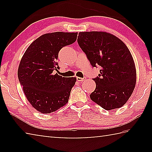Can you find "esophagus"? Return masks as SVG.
Listing matches in <instances>:
<instances>
[{
  "mask_svg": "<svg viewBox=\"0 0 152 152\" xmlns=\"http://www.w3.org/2000/svg\"><path fill=\"white\" fill-rule=\"evenodd\" d=\"M76 79H77V80H78V81H83L84 78H80V77H77Z\"/></svg>",
  "mask_w": 152,
  "mask_h": 152,
  "instance_id": "1",
  "label": "esophagus"
}]
</instances>
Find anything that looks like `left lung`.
I'll use <instances>...</instances> for the list:
<instances>
[{
    "mask_svg": "<svg viewBox=\"0 0 152 152\" xmlns=\"http://www.w3.org/2000/svg\"><path fill=\"white\" fill-rule=\"evenodd\" d=\"M78 35V45L92 67H101L99 76L93 78L96 88L90 95L91 99L107 110L121 107L136 83L135 63L128 48L107 32H80Z\"/></svg>",
    "mask_w": 152,
    "mask_h": 152,
    "instance_id": "1",
    "label": "left lung"
}]
</instances>
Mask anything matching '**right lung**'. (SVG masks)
<instances>
[{"label":"right lung","mask_w":152,"mask_h":152,"mask_svg":"<svg viewBox=\"0 0 152 152\" xmlns=\"http://www.w3.org/2000/svg\"><path fill=\"white\" fill-rule=\"evenodd\" d=\"M78 33H46L36 39L23 56L18 78L28 101L42 113H51L68 102L76 77H62L56 73L60 68L58 53L64 46L75 42Z\"/></svg>","instance_id":"1"}]
</instances>
